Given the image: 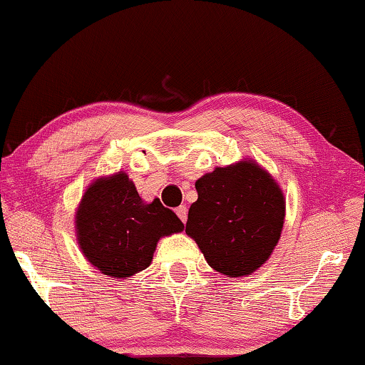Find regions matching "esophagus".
<instances>
[{"label": "esophagus", "instance_id": "esophagus-1", "mask_svg": "<svg viewBox=\"0 0 365 365\" xmlns=\"http://www.w3.org/2000/svg\"><path fill=\"white\" fill-rule=\"evenodd\" d=\"M177 215L180 217V220H182V222L185 224V222H187V217H188L187 207H185V205H180L178 209H177Z\"/></svg>", "mask_w": 365, "mask_h": 365}]
</instances>
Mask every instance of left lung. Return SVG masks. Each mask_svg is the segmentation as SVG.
<instances>
[{"instance_id": "1", "label": "left lung", "mask_w": 365, "mask_h": 365, "mask_svg": "<svg viewBox=\"0 0 365 365\" xmlns=\"http://www.w3.org/2000/svg\"><path fill=\"white\" fill-rule=\"evenodd\" d=\"M185 232L210 267L229 278L255 273L269 259L284 222V195L256 161L219 167L195 182Z\"/></svg>"}]
</instances>
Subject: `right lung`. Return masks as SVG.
<instances>
[{
	"instance_id": "right-lung-1",
	"label": "right lung",
	"mask_w": 365,
	"mask_h": 365,
	"mask_svg": "<svg viewBox=\"0 0 365 365\" xmlns=\"http://www.w3.org/2000/svg\"><path fill=\"white\" fill-rule=\"evenodd\" d=\"M77 242L92 266L109 278L126 279L146 269L163 236L183 230L160 198L146 204L124 172L92 182L76 212Z\"/></svg>"
}]
</instances>
